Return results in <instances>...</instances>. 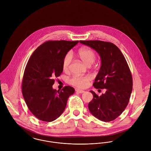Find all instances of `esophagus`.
I'll return each mask as SVG.
<instances>
[{
    "mask_svg": "<svg viewBox=\"0 0 151 151\" xmlns=\"http://www.w3.org/2000/svg\"><path fill=\"white\" fill-rule=\"evenodd\" d=\"M76 92L79 93H84V92H85V91H82V90H79V89H76Z\"/></svg>",
    "mask_w": 151,
    "mask_h": 151,
    "instance_id": "1",
    "label": "esophagus"
}]
</instances>
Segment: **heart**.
<instances>
[{"label":"heart","instance_id":"heart-1","mask_svg":"<svg viewBox=\"0 0 151 151\" xmlns=\"http://www.w3.org/2000/svg\"><path fill=\"white\" fill-rule=\"evenodd\" d=\"M78 57L88 66L91 65L96 60V54L94 52L88 48H82L78 51ZM72 62V55L68 52L65 56L62 61V68L63 70L69 69ZM91 77L89 76H74L70 79V83L73 86L80 89L87 87Z\"/></svg>","mask_w":151,"mask_h":151}]
</instances>
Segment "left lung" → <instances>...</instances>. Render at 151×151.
<instances>
[{
	"label": "left lung",
	"mask_w": 151,
	"mask_h": 151,
	"mask_svg": "<svg viewBox=\"0 0 151 151\" xmlns=\"http://www.w3.org/2000/svg\"><path fill=\"white\" fill-rule=\"evenodd\" d=\"M79 42L99 53L101 65L93 85L96 89H106L100 96L91 91L93 99L88 104L89 111L100 120H114L127 106L132 90V78L128 65L113 43L99 40Z\"/></svg>",
	"instance_id": "obj_1"
}]
</instances>
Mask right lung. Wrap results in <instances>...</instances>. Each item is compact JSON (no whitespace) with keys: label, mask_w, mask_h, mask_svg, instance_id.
<instances>
[{"label":"right lung","mask_w":151,"mask_h":151,"mask_svg":"<svg viewBox=\"0 0 151 151\" xmlns=\"http://www.w3.org/2000/svg\"><path fill=\"white\" fill-rule=\"evenodd\" d=\"M79 41H48L40 45L28 61L23 75L22 89L31 113L42 121L51 122L63 112L73 88L66 86L53 89L54 78L63 72L62 61L68 52Z\"/></svg>","instance_id":"obj_1"}]
</instances>
